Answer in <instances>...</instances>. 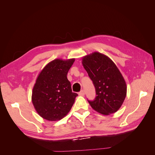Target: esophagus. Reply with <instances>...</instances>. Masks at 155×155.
I'll list each match as a JSON object with an SVG mask.
<instances>
[{
    "label": "esophagus",
    "instance_id": "esophagus-1",
    "mask_svg": "<svg viewBox=\"0 0 155 155\" xmlns=\"http://www.w3.org/2000/svg\"><path fill=\"white\" fill-rule=\"evenodd\" d=\"M85 91L82 90V91H81L80 92H79V96H84V95H85Z\"/></svg>",
    "mask_w": 155,
    "mask_h": 155
}]
</instances>
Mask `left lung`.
I'll use <instances>...</instances> for the list:
<instances>
[{
  "mask_svg": "<svg viewBox=\"0 0 155 155\" xmlns=\"http://www.w3.org/2000/svg\"><path fill=\"white\" fill-rule=\"evenodd\" d=\"M82 64L96 88L94 100H88L92 109L104 115L118 111L126 97L127 85L115 63L95 51L83 57Z\"/></svg>",
  "mask_w": 155,
  "mask_h": 155,
  "instance_id": "obj_1",
  "label": "left lung"
}]
</instances>
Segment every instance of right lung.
I'll use <instances>...</instances> for the list:
<instances>
[{"mask_svg": "<svg viewBox=\"0 0 155 155\" xmlns=\"http://www.w3.org/2000/svg\"><path fill=\"white\" fill-rule=\"evenodd\" d=\"M75 59H56L48 63L37 76L33 88L31 101L35 110L48 121L66 116L78 94L72 92L67 75Z\"/></svg>", "mask_w": 155, "mask_h": 155, "instance_id": "right-lung-1", "label": "right lung"}]
</instances>
